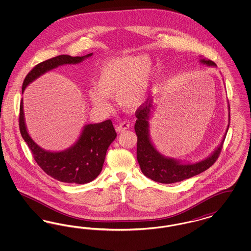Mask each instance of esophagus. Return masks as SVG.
I'll return each mask as SVG.
<instances>
[{
	"label": "esophagus",
	"mask_w": 251,
	"mask_h": 251,
	"mask_svg": "<svg viewBox=\"0 0 251 251\" xmlns=\"http://www.w3.org/2000/svg\"><path fill=\"white\" fill-rule=\"evenodd\" d=\"M130 128V124L128 121H122L120 124H118L116 126V130L118 132H121V131H126L127 129Z\"/></svg>",
	"instance_id": "1"
}]
</instances>
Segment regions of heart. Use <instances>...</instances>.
I'll return each mask as SVG.
<instances>
[{
  "mask_svg": "<svg viewBox=\"0 0 251 251\" xmlns=\"http://www.w3.org/2000/svg\"><path fill=\"white\" fill-rule=\"evenodd\" d=\"M152 75L150 59L145 55H123L106 61L96 78V90L89 91L93 104L109 109L105 97H117L121 106H138L145 99Z\"/></svg>",
  "mask_w": 251,
  "mask_h": 251,
  "instance_id": "b5f03b06",
  "label": "heart"
}]
</instances>
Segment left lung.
Segmentation results:
<instances>
[{"label": "left lung", "mask_w": 251, "mask_h": 251, "mask_svg": "<svg viewBox=\"0 0 251 251\" xmlns=\"http://www.w3.org/2000/svg\"><path fill=\"white\" fill-rule=\"evenodd\" d=\"M201 62L208 66H216L215 62L211 60L201 59ZM151 107V100H147L135 112L137 118L134 125V131L137 135L136 157L146 177L161 183H174L192 178L207 170L215 164L222 151L229 124L227 125V131L222 142L212 155L196 164H180L179 161L166 158L160 154L151 143L148 122Z\"/></svg>", "instance_id": "obj_1"}]
</instances>
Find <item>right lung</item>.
Here are the masks:
<instances>
[{
	"label": "right lung",
	"mask_w": 251,
	"mask_h": 251,
	"mask_svg": "<svg viewBox=\"0 0 251 251\" xmlns=\"http://www.w3.org/2000/svg\"><path fill=\"white\" fill-rule=\"evenodd\" d=\"M71 56L62 54L37 64L29 72L23 84L25 87L40 75L65 64H78L91 56ZM23 100L20 105L19 125L24 141L31 150L36 164L49 176L62 182L84 184L95 179L100 173L108 147L117 137V132L110 120L84 126L78 141L72 148L60 151L50 152L38 147L28 134L24 122Z\"/></svg>",
	"instance_id": "obj_1"
}]
</instances>
